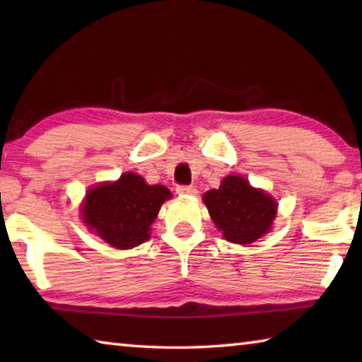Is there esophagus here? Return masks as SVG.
<instances>
[{
    "label": "esophagus",
    "instance_id": "obj_1",
    "mask_svg": "<svg viewBox=\"0 0 362 362\" xmlns=\"http://www.w3.org/2000/svg\"><path fill=\"white\" fill-rule=\"evenodd\" d=\"M175 192H177V194H180V196H188V194L193 196V194L198 193V189H196L192 185H179L175 188Z\"/></svg>",
    "mask_w": 362,
    "mask_h": 362
}]
</instances>
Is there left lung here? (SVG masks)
<instances>
[{"label": "left lung", "instance_id": "8db88e82", "mask_svg": "<svg viewBox=\"0 0 362 362\" xmlns=\"http://www.w3.org/2000/svg\"><path fill=\"white\" fill-rule=\"evenodd\" d=\"M203 201L226 241L250 244L267 235L276 217L278 203L263 189L254 188L241 175L225 177Z\"/></svg>", "mask_w": 362, "mask_h": 362}]
</instances>
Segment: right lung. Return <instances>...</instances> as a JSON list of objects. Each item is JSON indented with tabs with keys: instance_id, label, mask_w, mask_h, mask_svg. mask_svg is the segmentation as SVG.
<instances>
[{
	"instance_id": "obj_1",
	"label": "right lung",
	"mask_w": 362,
	"mask_h": 362,
	"mask_svg": "<svg viewBox=\"0 0 362 362\" xmlns=\"http://www.w3.org/2000/svg\"><path fill=\"white\" fill-rule=\"evenodd\" d=\"M173 193L164 185H148L144 177L122 174L116 182L95 185L81 206L84 225L116 249H131L150 238L151 223Z\"/></svg>"
}]
</instances>
